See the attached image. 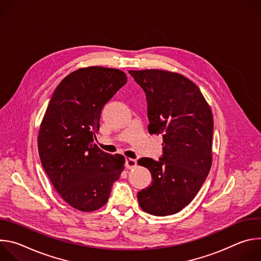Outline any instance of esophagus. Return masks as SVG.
Wrapping results in <instances>:
<instances>
[{"mask_svg": "<svg viewBox=\"0 0 261 261\" xmlns=\"http://www.w3.org/2000/svg\"><path fill=\"white\" fill-rule=\"evenodd\" d=\"M125 165L128 169H131V168H134L136 165H137V161L135 159H131V158H127L126 159V162H125Z\"/></svg>", "mask_w": 261, "mask_h": 261, "instance_id": "1", "label": "esophagus"}]
</instances>
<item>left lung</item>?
Here are the masks:
<instances>
[{"mask_svg": "<svg viewBox=\"0 0 261 261\" xmlns=\"http://www.w3.org/2000/svg\"><path fill=\"white\" fill-rule=\"evenodd\" d=\"M147 101L148 132L163 137L159 161L141 158L152 185L137 194L140 207L155 216L173 215L196 196L212 166L214 121L199 88L166 70H130Z\"/></svg>", "mask_w": 261, "mask_h": 261, "instance_id": "left-lung-1", "label": "left lung"}]
</instances>
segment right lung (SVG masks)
Here are the masks:
<instances>
[{"label":"right lung","mask_w":261,"mask_h":261,"mask_svg":"<svg viewBox=\"0 0 261 261\" xmlns=\"http://www.w3.org/2000/svg\"><path fill=\"white\" fill-rule=\"evenodd\" d=\"M126 83L118 69L81 68L59 84L46 108L38 134L41 164L60 196L79 211L102 207L124 170V156L93 142L103 106Z\"/></svg>","instance_id":"add662e5"}]
</instances>
